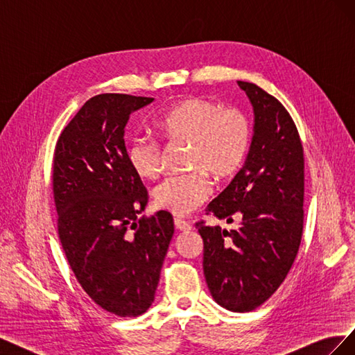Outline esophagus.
<instances>
[{
  "mask_svg": "<svg viewBox=\"0 0 355 355\" xmlns=\"http://www.w3.org/2000/svg\"><path fill=\"white\" fill-rule=\"evenodd\" d=\"M175 227H176V230H179V231H191V223L189 222H187V220H184V219H180V218H176L175 219Z\"/></svg>",
  "mask_w": 355,
  "mask_h": 355,
  "instance_id": "34e87169",
  "label": "esophagus"
}]
</instances>
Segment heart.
I'll return each mask as SVG.
<instances>
[{"instance_id":"obj_1","label":"heart","mask_w":355,"mask_h":355,"mask_svg":"<svg viewBox=\"0 0 355 355\" xmlns=\"http://www.w3.org/2000/svg\"><path fill=\"white\" fill-rule=\"evenodd\" d=\"M154 128L168 142H189V166L197 170L164 179L154 189L157 206L178 216L194 211L211 194L207 171L227 179L237 171L249 153L250 124L235 110L202 98L176 102L157 115ZM127 163L142 179L161 171L159 145L148 137H135L125 148Z\"/></svg>"}]
</instances>
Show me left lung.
I'll return each mask as SVG.
<instances>
[{
    "mask_svg": "<svg viewBox=\"0 0 355 355\" xmlns=\"http://www.w3.org/2000/svg\"><path fill=\"white\" fill-rule=\"evenodd\" d=\"M253 108V136L237 175L206 209L237 230L197 223L210 295L234 313H249L280 287L304 228V149L284 106L256 84L239 81Z\"/></svg>",
    "mask_w": 355,
    "mask_h": 355,
    "instance_id": "obj_1",
    "label": "left lung"
}]
</instances>
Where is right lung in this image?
<instances>
[{"mask_svg":"<svg viewBox=\"0 0 355 355\" xmlns=\"http://www.w3.org/2000/svg\"><path fill=\"white\" fill-rule=\"evenodd\" d=\"M154 98L98 94L62 132L53 161L59 239L78 283L96 304L120 317L153 305L175 232L166 210L151 218L148 192L127 163L130 114Z\"/></svg>","mask_w":355,"mask_h":355,"instance_id":"1","label":"right lung"}]
</instances>
